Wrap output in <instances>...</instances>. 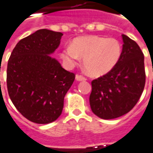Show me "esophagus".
Returning <instances> with one entry per match:
<instances>
[{"label": "esophagus", "mask_w": 153, "mask_h": 153, "mask_svg": "<svg viewBox=\"0 0 153 153\" xmlns=\"http://www.w3.org/2000/svg\"><path fill=\"white\" fill-rule=\"evenodd\" d=\"M75 79H76L77 81H85V80H87L85 77H83V75H80V74H76Z\"/></svg>", "instance_id": "esophagus-1"}]
</instances>
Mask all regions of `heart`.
Returning <instances> with one entry per match:
<instances>
[{
	"label": "heart",
	"mask_w": 153,
	"mask_h": 153,
	"mask_svg": "<svg viewBox=\"0 0 153 153\" xmlns=\"http://www.w3.org/2000/svg\"><path fill=\"white\" fill-rule=\"evenodd\" d=\"M122 45L115 38L99 36H86L74 38L70 46H65L60 57L67 66L75 65L83 58V65L88 72L95 77L109 73L121 56Z\"/></svg>",
	"instance_id": "b5f03b06"
}]
</instances>
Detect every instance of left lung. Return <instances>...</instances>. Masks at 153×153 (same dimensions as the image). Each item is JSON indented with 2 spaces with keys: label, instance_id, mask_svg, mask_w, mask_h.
Instances as JSON below:
<instances>
[{
  "label": "left lung",
  "instance_id": "left-lung-1",
  "mask_svg": "<svg viewBox=\"0 0 153 153\" xmlns=\"http://www.w3.org/2000/svg\"><path fill=\"white\" fill-rule=\"evenodd\" d=\"M121 56L112 70L92 81L91 109L104 120L118 118L131 111L145 86L144 56L134 41L122 34Z\"/></svg>",
  "mask_w": 153,
  "mask_h": 153
}]
</instances>
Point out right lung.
Masks as SVG:
<instances>
[{"label": "right lung", "instance_id": "obj_1", "mask_svg": "<svg viewBox=\"0 0 153 153\" xmlns=\"http://www.w3.org/2000/svg\"><path fill=\"white\" fill-rule=\"evenodd\" d=\"M60 32L40 29L15 46L7 65V89L16 109L37 124L55 121L75 75L51 56L60 43Z\"/></svg>", "mask_w": 153, "mask_h": 153}]
</instances>
